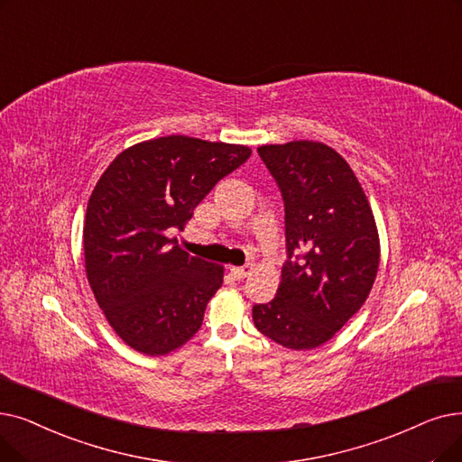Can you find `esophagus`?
<instances>
[{"label":"esophagus","mask_w":462,"mask_h":462,"mask_svg":"<svg viewBox=\"0 0 462 462\" xmlns=\"http://www.w3.org/2000/svg\"><path fill=\"white\" fill-rule=\"evenodd\" d=\"M253 270H254V266H253V264H245V266H234V268H230V272H232V275H234L236 279H244V277H249V275L253 273Z\"/></svg>","instance_id":"obj_1"}]
</instances>
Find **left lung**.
I'll return each instance as SVG.
<instances>
[{
    "label": "left lung",
    "mask_w": 462,
    "mask_h": 462,
    "mask_svg": "<svg viewBox=\"0 0 462 462\" xmlns=\"http://www.w3.org/2000/svg\"><path fill=\"white\" fill-rule=\"evenodd\" d=\"M256 151L283 196L289 260L275 298L253 308L254 327L283 347L315 349L363 308L374 287L375 218L356 175L332 147L300 139Z\"/></svg>",
    "instance_id": "8db88e82"
}]
</instances>
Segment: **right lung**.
<instances>
[{
  "label": "right lung",
  "instance_id": "obj_1",
  "mask_svg": "<svg viewBox=\"0 0 462 462\" xmlns=\"http://www.w3.org/2000/svg\"><path fill=\"white\" fill-rule=\"evenodd\" d=\"M251 156L245 145L166 135L120 152L96 183L85 217V270L120 339L168 355L202 327L225 268L177 245L194 208Z\"/></svg>",
  "mask_w": 462,
  "mask_h": 462
}]
</instances>
